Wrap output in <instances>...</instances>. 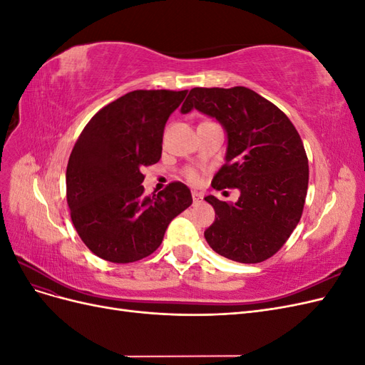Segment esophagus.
Listing matches in <instances>:
<instances>
[{"mask_svg": "<svg viewBox=\"0 0 365 365\" xmlns=\"http://www.w3.org/2000/svg\"><path fill=\"white\" fill-rule=\"evenodd\" d=\"M192 196H193V204L195 205L202 202V195L200 192H192Z\"/></svg>", "mask_w": 365, "mask_h": 365, "instance_id": "34e87169", "label": "esophagus"}]
</instances>
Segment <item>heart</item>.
<instances>
[{
    "label": "heart",
    "mask_w": 365,
    "mask_h": 365,
    "mask_svg": "<svg viewBox=\"0 0 365 365\" xmlns=\"http://www.w3.org/2000/svg\"><path fill=\"white\" fill-rule=\"evenodd\" d=\"M187 178L195 182V181H197V173L193 172V170H189V172H187Z\"/></svg>",
    "instance_id": "obj_1"
}]
</instances>
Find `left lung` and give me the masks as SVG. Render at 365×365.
I'll return each instance as SVG.
<instances>
[{"label":"left lung","mask_w":365,"mask_h":365,"mask_svg":"<svg viewBox=\"0 0 365 365\" xmlns=\"http://www.w3.org/2000/svg\"><path fill=\"white\" fill-rule=\"evenodd\" d=\"M200 111L216 118L227 134L225 164L213 189L235 187L233 202L208 195L215 222L207 244L239 263L269 259L288 240L302 217L309 168L303 141L280 109L245 86L193 88L181 114Z\"/></svg>","instance_id":"8db88e82"}]
</instances>
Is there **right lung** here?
<instances>
[{
	"label": "right lung",
	"mask_w": 365,
	"mask_h": 365,
	"mask_svg": "<svg viewBox=\"0 0 365 365\" xmlns=\"http://www.w3.org/2000/svg\"><path fill=\"white\" fill-rule=\"evenodd\" d=\"M187 90H137L102 108L76 141L67 165V202L77 235L113 263L148 257L170 220L192 204L190 189L172 182L146 196L141 168L161 158L164 126Z\"/></svg>",
	"instance_id": "right-lung-1"
}]
</instances>
